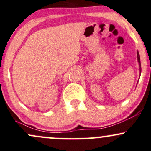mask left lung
<instances>
[{"mask_svg": "<svg viewBox=\"0 0 151 151\" xmlns=\"http://www.w3.org/2000/svg\"><path fill=\"white\" fill-rule=\"evenodd\" d=\"M137 58H138V61H139V66H140V72L141 70V61H140V56H139V54L138 52H137Z\"/></svg>", "mask_w": 151, "mask_h": 151, "instance_id": "8db88e82", "label": "left lung"}]
</instances>
